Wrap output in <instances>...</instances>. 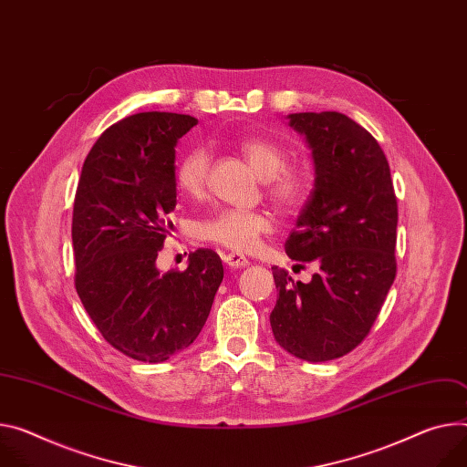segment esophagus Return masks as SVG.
Here are the masks:
<instances>
[{"mask_svg": "<svg viewBox=\"0 0 467 467\" xmlns=\"http://www.w3.org/2000/svg\"><path fill=\"white\" fill-rule=\"evenodd\" d=\"M223 261L231 268H244V266L249 265V261L244 255H240V253H227V255L223 257Z\"/></svg>", "mask_w": 467, "mask_h": 467, "instance_id": "34e87169", "label": "esophagus"}]
</instances>
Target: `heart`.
I'll return each instance as SVG.
<instances>
[{
	"label": "heart",
	"instance_id": "b5f03b06",
	"mask_svg": "<svg viewBox=\"0 0 467 467\" xmlns=\"http://www.w3.org/2000/svg\"><path fill=\"white\" fill-rule=\"evenodd\" d=\"M240 152L265 182L268 197L281 210L300 206L307 193L306 177L286 167V150L270 138H245L240 141ZM177 186L190 197H199L208 181V152L202 147L190 149L179 161L175 171ZM274 229V218L266 210L225 208L197 225L201 240L218 244L234 253L255 251L263 236Z\"/></svg>",
	"mask_w": 467,
	"mask_h": 467
}]
</instances>
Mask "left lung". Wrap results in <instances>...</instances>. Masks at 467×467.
Instances as JSON below:
<instances>
[{"label": "left lung", "mask_w": 467, "mask_h": 467, "mask_svg": "<svg viewBox=\"0 0 467 467\" xmlns=\"http://www.w3.org/2000/svg\"><path fill=\"white\" fill-rule=\"evenodd\" d=\"M286 119L311 149L315 188L285 251L318 270L302 283L272 268L279 296L270 324L281 348L318 363L352 352L384 306L397 275L399 208L388 158L363 126L338 111Z\"/></svg>", "instance_id": "1"}]
</instances>
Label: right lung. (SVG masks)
Listing matches in <instances>:
<instances>
[{"instance_id": "add662e5", "label": "right lung", "mask_w": 467, "mask_h": 467, "mask_svg": "<svg viewBox=\"0 0 467 467\" xmlns=\"http://www.w3.org/2000/svg\"><path fill=\"white\" fill-rule=\"evenodd\" d=\"M195 117L145 111L97 140L74 199L76 292L106 341L138 361L160 363L201 333L223 279L218 253H190L188 268L156 266L173 227L175 147Z\"/></svg>"}]
</instances>
